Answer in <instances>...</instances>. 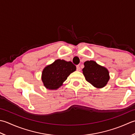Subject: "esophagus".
<instances>
[{
	"mask_svg": "<svg viewBox=\"0 0 135 135\" xmlns=\"http://www.w3.org/2000/svg\"><path fill=\"white\" fill-rule=\"evenodd\" d=\"M76 69H77V71H80V66H79V65H78L76 66Z\"/></svg>",
	"mask_w": 135,
	"mask_h": 135,
	"instance_id": "esophagus-1",
	"label": "esophagus"
}]
</instances>
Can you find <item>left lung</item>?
I'll return each instance as SVG.
<instances>
[{"instance_id": "obj_1", "label": "left lung", "mask_w": 135, "mask_h": 135, "mask_svg": "<svg viewBox=\"0 0 135 135\" xmlns=\"http://www.w3.org/2000/svg\"><path fill=\"white\" fill-rule=\"evenodd\" d=\"M82 69L86 80L97 89L105 87L110 79L109 71L106 68L98 65L94 60H87Z\"/></svg>"}]
</instances>
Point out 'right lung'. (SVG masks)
I'll return each mask as SVG.
<instances>
[{
    "mask_svg": "<svg viewBox=\"0 0 135 135\" xmlns=\"http://www.w3.org/2000/svg\"><path fill=\"white\" fill-rule=\"evenodd\" d=\"M76 70V66L71 62L56 59L44 68L41 80L46 89L57 90L62 86L68 77Z\"/></svg>",
    "mask_w": 135,
    "mask_h": 135,
    "instance_id": "add662e5",
    "label": "right lung"
}]
</instances>
